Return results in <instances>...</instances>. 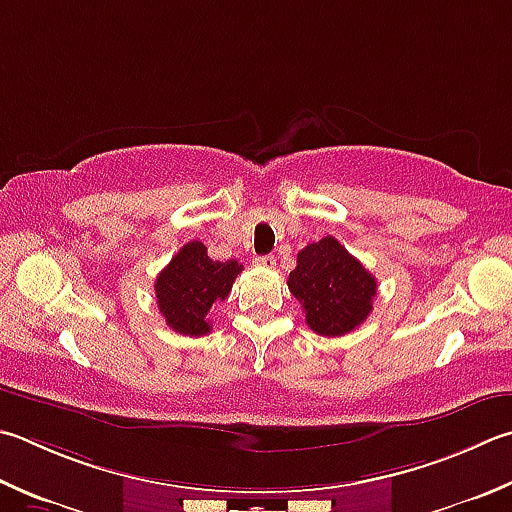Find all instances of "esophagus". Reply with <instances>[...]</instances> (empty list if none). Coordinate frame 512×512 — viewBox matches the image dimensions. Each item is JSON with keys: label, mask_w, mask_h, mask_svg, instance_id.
<instances>
[{"label": "esophagus", "mask_w": 512, "mask_h": 512, "mask_svg": "<svg viewBox=\"0 0 512 512\" xmlns=\"http://www.w3.org/2000/svg\"><path fill=\"white\" fill-rule=\"evenodd\" d=\"M255 264L257 266H264V268H273L275 266V257L273 255H259V257H255Z\"/></svg>", "instance_id": "34e87169"}]
</instances>
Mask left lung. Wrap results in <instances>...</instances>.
Returning a JSON list of instances; mask_svg holds the SVG:
<instances>
[{"label":"left lung","instance_id":"8db88e82","mask_svg":"<svg viewBox=\"0 0 512 512\" xmlns=\"http://www.w3.org/2000/svg\"><path fill=\"white\" fill-rule=\"evenodd\" d=\"M286 284L302 304L306 324L324 338L360 327L374 309L378 288L374 275L333 237L302 248Z\"/></svg>","mask_w":512,"mask_h":512}]
</instances>
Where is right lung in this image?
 I'll use <instances>...</instances> for the list:
<instances>
[{"mask_svg": "<svg viewBox=\"0 0 512 512\" xmlns=\"http://www.w3.org/2000/svg\"><path fill=\"white\" fill-rule=\"evenodd\" d=\"M241 268L237 259L212 262L201 241H188L154 282L156 304L167 327L190 338L210 333L212 306L226 300Z\"/></svg>", "mask_w": 512, "mask_h": 512, "instance_id": "obj_1", "label": "right lung"}]
</instances>
